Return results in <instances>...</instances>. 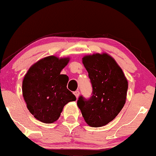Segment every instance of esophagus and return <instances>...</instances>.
I'll list each match as a JSON object with an SVG mask.
<instances>
[{
    "label": "esophagus",
    "instance_id": "1",
    "mask_svg": "<svg viewBox=\"0 0 156 156\" xmlns=\"http://www.w3.org/2000/svg\"><path fill=\"white\" fill-rule=\"evenodd\" d=\"M74 94H75V96H76V98L77 99H78V96H79V94H80V93H79V91H75V92H74Z\"/></svg>",
    "mask_w": 156,
    "mask_h": 156
}]
</instances>
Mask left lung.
Segmentation results:
<instances>
[{
  "label": "left lung",
  "mask_w": 156,
  "mask_h": 156,
  "mask_svg": "<svg viewBox=\"0 0 156 156\" xmlns=\"http://www.w3.org/2000/svg\"><path fill=\"white\" fill-rule=\"evenodd\" d=\"M93 87L89 99L82 96L77 105L85 122L101 127L115 119L126 103L128 81L122 69L106 53L93 54L82 58Z\"/></svg>",
  "instance_id": "8db88e82"
}]
</instances>
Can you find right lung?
I'll list each match as a JSON object with an SVG mask.
<instances>
[{"instance_id": "add662e5", "label": "right lung", "mask_w": 156, "mask_h": 156, "mask_svg": "<svg viewBox=\"0 0 156 156\" xmlns=\"http://www.w3.org/2000/svg\"><path fill=\"white\" fill-rule=\"evenodd\" d=\"M69 61V57H44L31 66L24 75L23 97L30 114L41 122H55L66 105L76 100L66 87L68 76L60 75Z\"/></svg>"}]
</instances>
